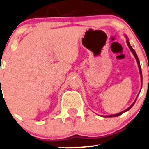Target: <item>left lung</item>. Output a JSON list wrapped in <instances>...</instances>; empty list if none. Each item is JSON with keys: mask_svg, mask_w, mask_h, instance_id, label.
<instances>
[{"mask_svg": "<svg viewBox=\"0 0 149 149\" xmlns=\"http://www.w3.org/2000/svg\"><path fill=\"white\" fill-rule=\"evenodd\" d=\"M126 43H127V44H128V47H129V49H130V50H131V51L132 52V53H133V54L134 55V56H135V58H136V61H137V63H138V65H139V71H140V74H141V82H142V80H143V78H142V71H141V65H140V62H139V58H138V56H137V54H136V52H135V50L133 49V48H132L131 47V44H130V43H129V41H128V39H127L126 40ZM136 100H135V102H133V104H132V105H131V106L129 107V108H128L126 109V110H124V111H123V112H120V113H118V114H115V115H112V116H107V117H117V116H120L121 114H123V113H125V112H126V111H128V110H130V109H131L132 107H133V105H134L135 104V102H136Z\"/></svg>", "mask_w": 149, "mask_h": 149, "instance_id": "left-lung-1", "label": "left lung"}]
</instances>
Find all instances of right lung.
<instances>
[{
    "label": "right lung",
    "mask_w": 149,
    "mask_h": 149,
    "mask_svg": "<svg viewBox=\"0 0 149 149\" xmlns=\"http://www.w3.org/2000/svg\"><path fill=\"white\" fill-rule=\"evenodd\" d=\"M0 80H1V79H0Z\"/></svg>",
    "instance_id": "1"
}]
</instances>
